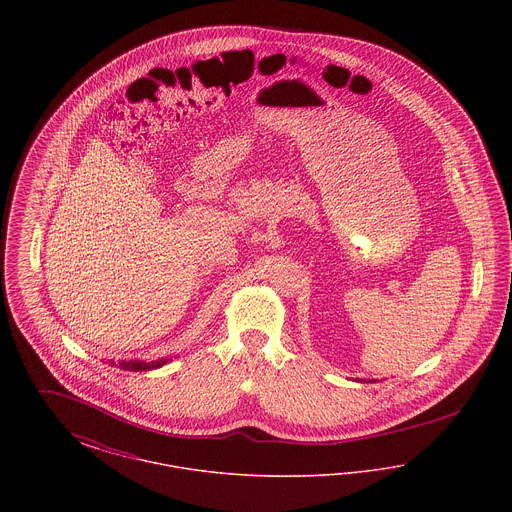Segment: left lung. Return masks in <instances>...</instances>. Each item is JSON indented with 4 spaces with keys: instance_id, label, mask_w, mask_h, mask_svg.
Listing matches in <instances>:
<instances>
[{
    "instance_id": "left-lung-1",
    "label": "left lung",
    "mask_w": 512,
    "mask_h": 512,
    "mask_svg": "<svg viewBox=\"0 0 512 512\" xmlns=\"http://www.w3.org/2000/svg\"><path fill=\"white\" fill-rule=\"evenodd\" d=\"M359 382H366V380H363V378H357ZM368 382H378V380H368Z\"/></svg>"
}]
</instances>
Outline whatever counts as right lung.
I'll use <instances>...</instances> for the list:
<instances>
[{
	"label": "right lung",
	"mask_w": 512,
	"mask_h": 512,
	"mask_svg": "<svg viewBox=\"0 0 512 512\" xmlns=\"http://www.w3.org/2000/svg\"><path fill=\"white\" fill-rule=\"evenodd\" d=\"M176 359V357H174ZM109 365L119 366L121 370H155V368H161V366L171 363L172 357H159V359H153V361H146V359H119V361H113V359H107ZM105 361V363H107Z\"/></svg>",
	"instance_id": "right-lung-1"
}]
</instances>
